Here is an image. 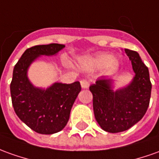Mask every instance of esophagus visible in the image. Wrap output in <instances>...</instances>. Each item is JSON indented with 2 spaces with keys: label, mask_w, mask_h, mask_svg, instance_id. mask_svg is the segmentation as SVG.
I'll list each match as a JSON object with an SVG mask.
<instances>
[{
  "label": "esophagus",
  "mask_w": 159,
  "mask_h": 159,
  "mask_svg": "<svg viewBox=\"0 0 159 159\" xmlns=\"http://www.w3.org/2000/svg\"><path fill=\"white\" fill-rule=\"evenodd\" d=\"M80 85H81L82 88L86 89V88L89 87V82L87 81V80H82L81 81H80Z\"/></svg>",
  "instance_id": "1"
}]
</instances>
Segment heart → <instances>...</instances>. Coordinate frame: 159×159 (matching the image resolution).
Instances as JSON below:
<instances>
[{
	"label": "heart",
	"instance_id": "1",
	"mask_svg": "<svg viewBox=\"0 0 159 159\" xmlns=\"http://www.w3.org/2000/svg\"><path fill=\"white\" fill-rule=\"evenodd\" d=\"M83 61L86 65L90 66L94 68L99 69L105 67L107 74L116 73L119 68V60L108 53H98L94 56L86 58Z\"/></svg>",
	"mask_w": 159,
	"mask_h": 159
}]
</instances>
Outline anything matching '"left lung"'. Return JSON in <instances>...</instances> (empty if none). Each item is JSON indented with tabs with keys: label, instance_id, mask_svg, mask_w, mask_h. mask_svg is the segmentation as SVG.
<instances>
[{
	"label": "left lung",
	"instance_id": "1",
	"mask_svg": "<svg viewBox=\"0 0 159 159\" xmlns=\"http://www.w3.org/2000/svg\"><path fill=\"white\" fill-rule=\"evenodd\" d=\"M135 73L127 86L113 90L114 80L101 76L91 85L95 119L104 131L117 133L126 131L144 117L152 93L148 67L135 51L125 49Z\"/></svg>",
	"mask_w": 159,
	"mask_h": 159
}]
</instances>
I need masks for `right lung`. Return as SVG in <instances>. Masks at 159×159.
Wrapping results in <instances>:
<instances>
[{"label":"right lung","mask_w":159,"mask_h":159,"mask_svg":"<svg viewBox=\"0 0 159 159\" xmlns=\"http://www.w3.org/2000/svg\"><path fill=\"white\" fill-rule=\"evenodd\" d=\"M65 45H39L27 49L15 66L10 84L12 104L19 119L34 132L53 134L68 122L71 109L81 91L79 81L72 84L55 82L48 88L34 86L27 71L40 56H53Z\"/></svg>","instance_id":"add662e5"}]
</instances>
